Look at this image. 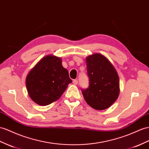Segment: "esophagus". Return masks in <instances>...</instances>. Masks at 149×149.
I'll return each mask as SVG.
<instances>
[{
	"mask_svg": "<svg viewBox=\"0 0 149 149\" xmlns=\"http://www.w3.org/2000/svg\"><path fill=\"white\" fill-rule=\"evenodd\" d=\"M73 84H74V85H77V84H78V81H77V80H76V79L74 80V81H73Z\"/></svg>",
	"mask_w": 149,
	"mask_h": 149,
	"instance_id": "34e87169",
	"label": "esophagus"
}]
</instances>
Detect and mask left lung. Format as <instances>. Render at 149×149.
<instances>
[{
  "mask_svg": "<svg viewBox=\"0 0 149 149\" xmlns=\"http://www.w3.org/2000/svg\"><path fill=\"white\" fill-rule=\"evenodd\" d=\"M88 88L82 89L86 102L93 108L103 110L110 107L120 94V80L109 60L100 53L86 58Z\"/></svg>",
  "mask_w": 149,
  "mask_h": 149,
  "instance_id": "left-lung-1",
  "label": "left lung"
}]
</instances>
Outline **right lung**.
<instances>
[{
    "instance_id": "obj_1",
    "label": "right lung",
    "mask_w": 149,
    "mask_h": 149,
    "mask_svg": "<svg viewBox=\"0 0 149 149\" xmlns=\"http://www.w3.org/2000/svg\"><path fill=\"white\" fill-rule=\"evenodd\" d=\"M72 82L62 58L54 55L43 57L29 72L26 79L28 95L40 106L58 100Z\"/></svg>"
}]
</instances>
